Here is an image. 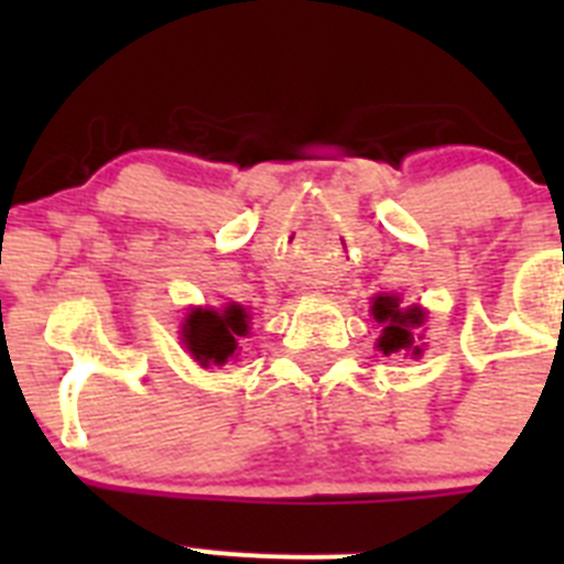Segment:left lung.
<instances>
[{
	"label": "left lung",
	"instance_id": "obj_1",
	"mask_svg": "<svg viewBox=\"0 0 564 564\" xmlns=\"http://www.w3.org/2000/svg\"><path fill=\"white\" fill-rule=\"evenodd\" d=\"M372 316L378 322H383V336L378 338V347H381L387 356L398 350H412V356H421V347H415V338L412 330L423 325V311L417 305L401 311L395 296H378L372 302Z\"/></svg>",
	"mask_w": 564,
	"mask_h": 564
}]
</instances>
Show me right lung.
<instances>
[{
    "mask_svg": "<svg viewBox=\"0 0 564 564\" xmlns=\"http://www.w3.org/2000/svg\"><path fill=\"white\" fill-rule=\"evenodd\" d=\"M248 333V313L239 305L226 311H192L183 325V341L203 367L226 364L237 352V341Z\"/></svg>",
    "mask_w": 564,
    "mask_h": 564,
    "instance_id": "add662e5",
    "label": "right lung"
}]
</instances>
